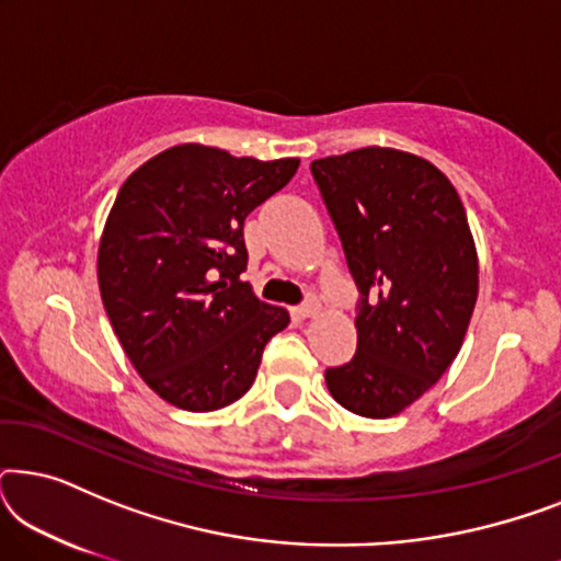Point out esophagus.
Returning <instances> with one entry per match:
<instances>
[{
    "mask_svg": "<svg viewBox=\"0 0 561 561\" xmlns=\"http://www.w3.org/2000/svg\"><path fill=\"white\" fill-rule=\"evenodd\" d=\"M321 311V301H319V298L317 296H306V301L301 304V306H298V309H296V313H298V317H304V319H309V317H317V313Z\"/></svg>",
    "mask_w": 561,
    "mask_h": 561,
    "instance_id": "obj_1",
    "label": "esophagus"
}]
</instances>
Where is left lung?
<instances>
[{"label":"left lung","instance_id":"8db88e82","mask_svg":"<svg viewBox=\"0 0 561 561\" xmlns=\"http://www.w3.org/2000/svg\"><path fill=\"white\" fill-rule=\"evenodd\" d=\"M311 175L359 290L357 352L327 388L357 416H396L451 365L478 301L465 206L439 168L393 148L319 158Z\"/></svg>","mask_w":561,"mask_h":561}]
</instances>
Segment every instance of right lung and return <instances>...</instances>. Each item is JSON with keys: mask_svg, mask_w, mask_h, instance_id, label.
<instances>
[{"mask_svg": "<svg viewBox=\"0 0 561 561\" xmlns=\"http://www.w3.org/2000/svg\"><path fill=\"white\" fill-rule=\"evenodd\" d=\"M298 158L175 145L122 183L99 244V290L142 380L183 411L248 393L288 311L252 294L244 219L294 179Z\"/></svg>", "mask_w": 561, "mask_h": 561, "instance_id": "add662e5", "label": "right lung"}]
</instances>
